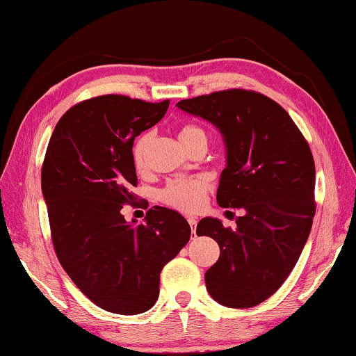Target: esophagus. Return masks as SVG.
Here are the masks:
<instances>
[{"mask_svg": "<svg viewBox=\"0 0 356 356\" xmlns=\"http://www.w3.org/2000/svg\"><path fill=\"white\" fill-rule=\"evenodd\" d=\"M188 222H190V226H191V234H193V236H195V234H196V218H195V216H188Z\"/></svg>", "mask_w": 356, "mask_h": 356, "instance_id": "obj_1", "label": "esophagus"}]
</instances>
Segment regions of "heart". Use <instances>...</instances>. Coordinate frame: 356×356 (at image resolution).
<instances>
[{
  "instance_id": "b5f03b06",
  "label": "heart",
  "mask_w": 356,
  "mask_h": 356,
  "mask_svg": "<svg viewBox=\"0 0 356 356\" xmlns=\"http://www.w3.org/2000/svg\"><path fill=\"white\" fill-rule=\"evenodd\" d=\"M204 138L207 140L206 131L196 125H185L179 131L180 143ZM150 144V135L146 134L138 138L134 146V163L138 170H143L144 161H146V152ZM209 182L204 177H177L170 180L165 185V188L159 193L161 202L172 209H177L180 212L193 213L197 212L207 200Z\"/></svg>"
}]
</instances>
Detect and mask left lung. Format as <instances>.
Returning a JSON list of instances; mask_svg holds the SVG:
<instances>
[{
	"instance_id": "8db88e82",
	"label": "left lung",
	"mask_w": 356,
	"mask_h": 356,
	"mask_svg": "<svg viewBox=\"0 0 356 356\" xmlns=\"http://www.w3.org/2000/svg\"><path fill=\"white\" fill-rule=\"evenodd\" d=\"M176 106L220 131L226 168L216 202L243 209L236 229L212 216L197 222V236L220 245L204 276L207 291L227 308H251L278 291L308 242L316 213L311 149L284 108L262 94L229 89Z\"/></svg>"
}]
</instances>
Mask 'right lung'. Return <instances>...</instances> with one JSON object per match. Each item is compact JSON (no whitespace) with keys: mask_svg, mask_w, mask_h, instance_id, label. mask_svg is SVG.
<instances>
[{"mask_svg":"<svg viewBox=\"0 0 356 356\" xmlns=\"http://www.w3.org/2000/svg\"><path fill=\"white\" fill-rule=\"evenodd\" d=\"M168 106L125 95L81 102L59 119L42 166L59 262L92 303L114 314L152 308L160 272L190 240L188 221L176 210L155 206L144 222L120 213L135 197V138L160 122Z\"/></svg>","mask_w":356,"mask_h":356,"instance_id":"obj_1","label":"right lung"}]
</instances>
